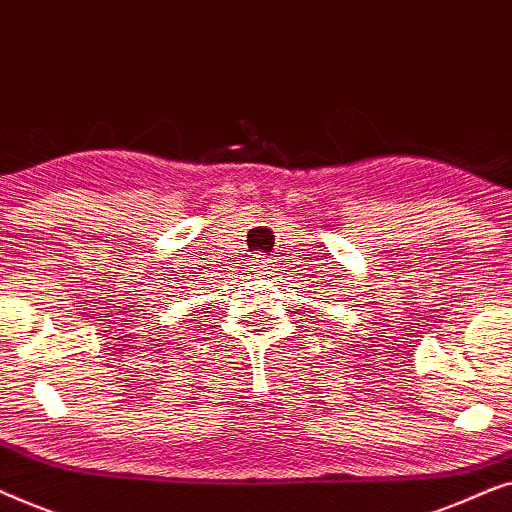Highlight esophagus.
<instances>
[{
  "instance_id": "esophagus-1",
  "label": "esophagus",
  "mask_w": 512,
  "mask_h": 512,
  "mask_svg": "<svg viewBox=\"0 0 512 512\" xmlns=\"http://www.w3.org/2000/svg\"><path fill=\"white\" fill-rule=\"evenodd\" d=\"M272 261L268 256H263V254H256L254 256V263H249V272H251V277H270L272 275Z\"/></svg>"
}]
</instances>
